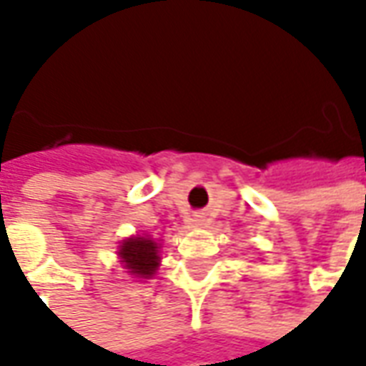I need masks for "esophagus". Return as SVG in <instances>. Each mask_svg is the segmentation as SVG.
Wrapping results in <instances>:
<instances>
[{
  "instance_id": "1",
  "label": "esophagus",
  "mask_w": 366,
  "mask_h": 366,
  "mask_svg": "<svg viewBox=\"0 0 366 366\" xmlns=\"http://www.w3.org/2000/svg\"><path fill=\"white\" fill-rule=\"evenodd\" d=\"M194 222L202 223V222H204V215H194Z\"/></svg>"
}]
</instances>
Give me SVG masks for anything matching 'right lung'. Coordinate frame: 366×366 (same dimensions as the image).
Instances as JSON below:
<instances>
[{
  "instance_id": "add662e5",
  "label": "right lung",
  "mask_w": 366,
  "mask_h": 366,
  "mask_svg": "<svg viewBox=\"0 0 366 366\" xmlns=\"http://www.w3.org/2000/svg\"><path fill=\"white\" fill-rule=\"evenodd\" d=\"M157 243L151 239L133 237L121 245V259L125 262L129 272L141 278H151L159 267V253H157Z\"/></svg>"
}]
</instances>
